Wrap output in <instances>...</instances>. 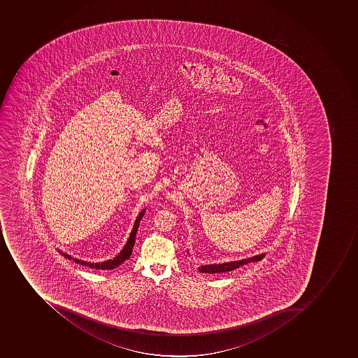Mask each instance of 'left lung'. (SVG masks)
<instances>
[{"mask_svg": "<svg viewBox=\"0 0 358 358\" xmlns=\"http://www.w3.org/2000/svg\"><path fill=\"white\" fill-rule=\"evenodd\" d=\"M264 256L265 254H259V255L252 256L250 259H241V261L228 262V263H222V264L201 265L199 270L201 273H224L229 271L236 270L241 265L248 264L250 262L261 261Z\"/></svg>", "mask_w": 358, "mask_h": 358, "instance_id": "1", "label": "left lung"}]
</instances>
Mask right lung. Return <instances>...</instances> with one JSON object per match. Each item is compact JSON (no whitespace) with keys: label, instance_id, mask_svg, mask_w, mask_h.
<instances>
[{"label":"right lung","instance_id":"1","mask_svg":"<svg viewBox=\"0 0 358 358\" xmlns=\"http://www.w3.org/2000/svg\"><path fill=\"white\" fill-rule=\"evenodd\" d=\"M145 210H146V208L141 210L138 217L136 219L135 224H134V228H132L131 234H130L129 239L127 241L126 246L124 247V250H121V252L117 254V256H115V259H108V261L102 262V263H90V262L80 261V259H73V261H75L76 263H79V264L85 265V266L97 268V270H113V268H117V266L122 264L126 259H129L130 255H131L132 248H134V245H135L136 234H137V230H138L141 217H144ZM62 255L66 257V259H73V257L68 255V254L62 252Z\"/></svg>","mask_w":358,"mask_h":358}]
</instances>
